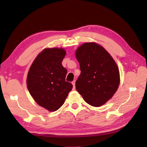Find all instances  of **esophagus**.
<instances>
[{"label": "esophagus", "mask_w": 147, "mask_h": 147, "mask_svg": "<svg viewBox=\"0 0 147 147\" xmlns=\"http://www.w3.org/2000/svg\"><path fill=\"white\" fill-rule=\"evenodd\" d=\"M72 84H73V89H75V80L72 82Z\"/></svg>", "instance_id": "esophagus-1"}]
</instances>
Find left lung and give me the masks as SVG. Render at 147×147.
Returning <instances> with one entry per match:
<instances>
[{
	"label": "left lung",
	"instance_id": "8db88e82",
	"mask_svg": "<svg viewBox=\"0 0 147 147\" xmlns=\"http://www.w3.org/2000/svg\"><path fill=\"white\" fill-rule=\"evenodd\" d=\"M76 57L81 71L76 81L77 91L88 104L101 106L117 90L120 82L117 65L103 47L94 43L82 45Z\"/></svg>",
	"mask_w": 147,
	"mask_h": 147
}]
</instances>
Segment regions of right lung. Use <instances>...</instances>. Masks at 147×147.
<instances>
[{
	"instance_id": "right-lung-1",
	"label": "right lung",
	"mask_w": 147,
	"mask_h": 147,
	"mask_svg": "<svg viewBox=\"0 0 147 147\" xmlns=\"http://www.w3.org/2000/svg\"><path fill=\"white\" fill-rule=\"evenodd\" d=\"M65 56L63 49L43 50L35 59L27 76V88L39 106L54 111L63 105L73 88L65 81L67 69L61 62Z\"/></svg>"
}]
</instances>
